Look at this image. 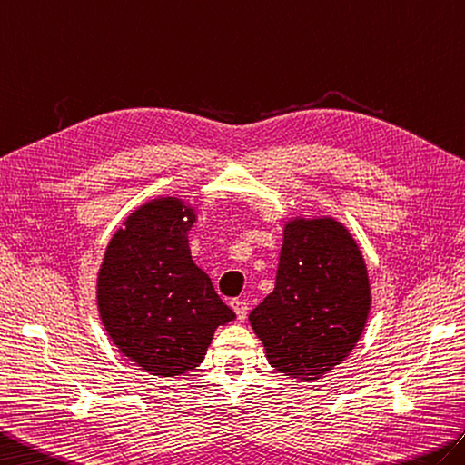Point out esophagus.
<instances>
[{
	"label": "esophagus",
	"mask_w": 465,
	"mask_h": 465,
	"mask_svg": "<svg viewBox=\"0 0 465 465\" xmlns=\"http://www.w3.org/2000/svg\"><path fill=\"white\" fill-rule=\"evenodd\" d=\"M231 306H232V311L236 312V318H239L241 322H244L246 314H249V304H246L244 301H239V298H234V301H231Z\"/></svg>",
	"instance_id": "esophagus-1"
}]
</instances>
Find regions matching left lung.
Masks as SVG:
<instances>
[{"label": "left lung", "instance_id": "obj_1", "mask_svg": "<svg viewBox=\"0 0 465 465\" xmlns=\"http://www.w3.org/2000/svg\"><path fill=\"white\" fill-rule=\"evenodd\" d=\"M372 291L364 254L348 226L330 214L284 223L274 291L249 322L278 372L318 380L352 352Z\"/></svg>", "mask_w": 465, "mask_h": 465}]
</instances>
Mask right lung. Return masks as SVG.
<instances>
[{
	"label": "right lung",
	"mask_w": 465,
	"mask_h": 465,
	"mask_svg": "<svg viewBox=\"0 0 465 465\" xmlns=\"http://www.w3.org/2000/svg\"><path fill=\"white\" fill-rule=\"evenodd\" d=\"M193 203L159 194L121 223L97 272V311L123 356L159 378L191 372L204 360L214 330L236 314L193 262Z\"/></svg>",
	"instance_id": "obj_1"
}]
</instances>
